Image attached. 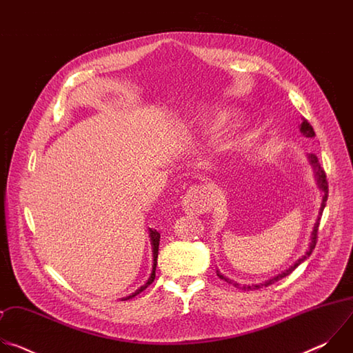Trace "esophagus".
Returning a JSON list of instances; mask_svg holds the SVG:
<instances>
[{
    "instance_id": "1",
    "label": "esophagus",
    "mask_w": 353,
    "mask_h": 353,
    "mask_svg": "<svg viewBox=\"0 0 353 353\" xmlns=\"http://www.w3.org/2000/svg\"><path fill=\"white\" fill-rule=\"evenodd\" d=\"M181 207L185 211V214L191 215V216L204 214L208 207V201H207L204 191L201 188H195V187L190 188L187 191V194L183 196Z\"/></svg>"
}]
</instances>
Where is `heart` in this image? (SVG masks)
Masks as SVG:
<instances>
[{
  "mask_svg": "<svg viewBox=\"0 0 353 353\" xmlns=\"http://www.w3.org/2000/svg\"><path fill=\"white\" fill-rule=\"evenodd\" d=\"M234 114L226 109H207L196 119V131L204 137L219 135L232 123Z\"/></svg>",
  "mask_w": 353,
  "mask_h": 353,
  "instance_id": "heart-1",
  "label": "heart"
}]
</instances>
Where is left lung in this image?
Segmentation results:
<instances>
[{
	"label": "left lung",
	"instance_id": "left-lung-1",
	"mask_svg": "<svg viewBox=\"0 0 353 353\" xmlns=\"http://www.w3.org/2000/svg\"><path fill=\"white\" fill-rule=\"evenodd\" d=\"M300 132L303 134V135H306V137H309V138H312V137H314V135H316V134H314L313 127H312V125H310V123H309L307 120H305V119H303V121H301V124H300ZM307 158H309L310 165H312V166H313V169H314V177H316V180H317V185H319V188L323 191V199H321V207H320V211H319V216H317V219H316V223H314V228H313V232H312V237H310V240H312V241H310V245H309V248H307V251H306V254H305V256H301V257H300V259H299L293 265H290L288 270L282 271L281 274L275 275L274 278H271V279H268V281H265V282H263V283H256V285H243V286H240L239 283H236V282L230 281L229 278L223 276L219 271H216V275H218L221 279H225L226 282L233 283V285H234V286H237V288L240 286V289H243V290H254V289H260V288H263V286L272 285L274 282H276V281H279V279H282V278L288 276L292 271H294V268H297L301 263L306 261V260L310 257L312 251L314 250L316 243H317L319 225H320V219H321L323 211H324V208H325L327 198H328V183H327L325 172L323 170V168H321V165H320V162H319L317 157H316V155H313V154H309V155H307Z\"/></svg>",
	"mask_w": 353,
	"mask_h": 353
}]
</instances>
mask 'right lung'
I'll return each mask as SVG.
<instances>
[{"label":"right lung","instance_id":"obj_1","mask_svg":"<svg viewBox=\"0 0 353 353\" xmlns=\"http://www.w3.org/2000/svg\"><path fill=\"white\" fill-rule=\"evenodd\" d=\"M149 237H150V244H152V254H154L152 272H150V276L148 278V281H146L141 288H138V289H137L134 293H131L130 296L123 297L121 300H128V299H132L134 296L139 294L142 290H145L150 283H152V282H154V279H155V272H157V265H158V251H159V240H161V234H159L157 230L149 229Z\"/></svg>","mask_w":353,"mask_h":353}]
</instances>
